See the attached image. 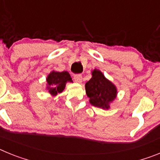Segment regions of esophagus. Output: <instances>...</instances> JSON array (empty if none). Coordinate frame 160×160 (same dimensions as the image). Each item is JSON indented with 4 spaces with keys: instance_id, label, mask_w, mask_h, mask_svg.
I'll return each mask as SVG.
<instances>
[{
    "instance_id": "esophagus-1",
    "label": "esophagus",
    "mask_w": 160,
    "mask_h": 160,
    "mask_svg": "<svg viewBox=\"0 0 160 160\" xmlns=\"http://www.w3.org/2000/svg\"><path fill=\"white\" fill-rule=\"evenodd\" d=\"M73 79H74V81L76 82H82V75H80V74H76V75L73 76Z\"/></svg>"
}]
</instances>
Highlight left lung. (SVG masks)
<instances>
[{"label":"left lung","mask_w":160,"mask_h":160,"mask_svg":"<svg viewBox=\"0 0 160 160\" xmlns=\"http://www.w3.org/2000/svg\"><path fill=\"white\" fill-rule=\"evenodd\" d=\"M86 91L90 98V102L102 109H108L109 103L116 98L117 94L116 87L98 70L92 72V78L86 83Z\"/></svg>","instance_id":"obj_1"}]
</instances>
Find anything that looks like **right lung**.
Instances as JSON below:
<instances>
[{
  "label": "right lung",
  "mask_w": 160,
  "mask_h": 160,
  "mask_svg": "<svg viewBox=\"0 0 160 160\" xmlns=\"http://www.w3.org/2000/svg\"><path fill=\"white\" fill-rule=\"evenodd\" d=\"M47 89L49 94L56 95L58 93L62 92L67 82H72V78L68 72H55L53 71L48 75Z\"/></svg>",
  "instance_id": "1"
}]
</instances>
